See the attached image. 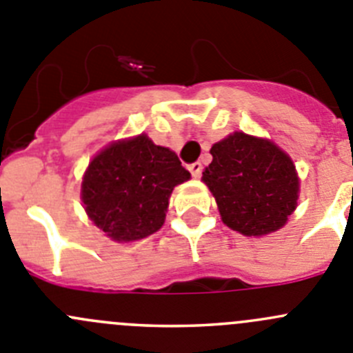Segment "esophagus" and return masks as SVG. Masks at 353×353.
Returning <instances> with one entry per match:
<instances>
[{"mask_svg":"<svg viewBox=\"0 0 353 353\" xmlns=\"http://www.w3.org/2000/svg\"><path fill=\"white\" fill-rule=\"evenodd\" d=\"M188 169H190L191 176H193V177H200L201 176V163L200 162L190 163V167H188Z\"/></svg>","mask_w":353,"mask_h":353,"instance_id":"obj_1","label":"esophagus"}]
</instances>
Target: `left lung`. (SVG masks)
I'll return each instance as SVG.
<instances>
[{"instance_id":"1","label":"left lung","mask_w":353,"mask_h":353,"mask_svg":"<svg viewBox=\"0 0 353 353\" xmlns=\"http://www.w3.org/2000/svg\"><path fill=\"white\" fill-rule=\"evenodd\" d=\"M203 183L222 222L246 236L278 231L295 210L299 177L292 159L274 143L234 132L215 143Z\"/></svg>"}]
</instances>
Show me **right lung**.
Returning <instances> with one entry per match:
<instances>
[{
    "mask_svg": "<svg viewBox=\"0 0 353 353\" xmlns=\"http://www.w3.org/2000/svg\"><path fill=\"white\" fill-rule=\"evenodd\" d=\"M190 177L176 153L141 134L94 157L82 179V201L107 236L132 241L162 228L174 186Z\"/></svg>",
    "mask_w": 353,
    "mask_h": 353,
    "instance_id": "obj_1",
    "label": "right lung"
}]
</instances>
